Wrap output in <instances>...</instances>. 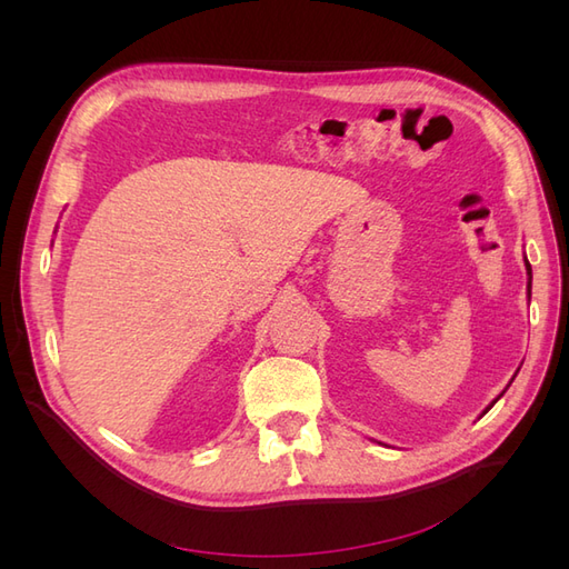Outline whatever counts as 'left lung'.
<instances>
[{
	"label": "left lung",
	"instance_id": "obj_1",
	"mask_svg": "<svg viewBox=\"0 0 569 569\" xmlns=\"http://www.w3.org/2000/svg\"><path fill=\"white\" fill-rule=\"evenodd\" d=\"M525 266H527V274H529V282H527V289H529V295H531V266H529V261H527V258H525ZM496 401H498V399H496ZM496 401H493V403H496ZM493 403H491V406H493ZM491 406H489L487 410H491ZM487 410H485V412H487ZM485 412H481V416H485Z\"/></svg>",
	"mask_w": 569,
	"mask_h": 569
}]
</instances>
